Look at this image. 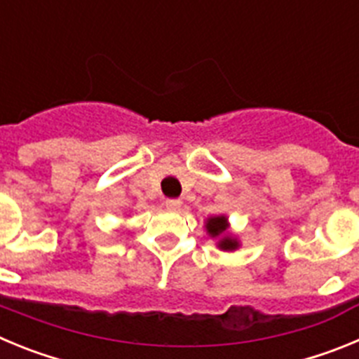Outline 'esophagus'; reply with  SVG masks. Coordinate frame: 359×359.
<instances>
[{
	"instance_id": "esophagus-1",
	"label": "esophagus",
	"mask_w": 359,
	"mask_h": 359,
	"mask_svg": "<svg viewBox=\"0 0 359 359\" xmlns=\"http://www.w3.org/2000/svg\"><path fill=\"white\" fill-rule=\"evenodd\" d=\"M165 207L169 208V210H177V208L182 207V201H180V199H174V198L165 199Z\"/></svg>"
}]
</instances>
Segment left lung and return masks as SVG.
I'll return each instance as SVG.
<instances>
[{"mask_svg": "<svg viewBox=\"0 0 359 359\" xmlns=\"http://www.w3.org/2000/svg\"><path fill=\"white\" fill-rule=\"evenodd\" d=\"M207 230L212 237L219 236V233H223V231L226 230V217H223V215H221V217L208 219ZM219 246H221L223 250H236L237 243L233 239H230V237H224V239L219 243Z\"/></svg>", "mask_w": 359, "mask_h": 359, "instance_id": "1", "label": "left lung"}]
</instances>
